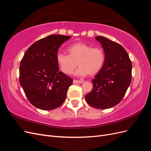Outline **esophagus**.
Returning <instances> with one entry per match:
<instances>
[{"instance_id": "esophagus-1", "label": "esophagus", "mask_w": 151, "mask_h": 151, "mask_svg": "<svg viewBox=\"0 0 151 151\" xmlns=\"http://www.w3.org/2000/svg\"><path fill=\"white\" fill-rule=\"evenodd\" d=\"M83 83V81H79V80H76L74 79V81H73V83L74 84H79V83Z\"/></svg>"}]
</instances>
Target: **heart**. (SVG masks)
Instances as JSON below:
<instances>
[{"instance_id":"1","label":"heart","mask_w":151,"mask_h":151,"mask_svg":"<svg viewBox=\"0 0 151 151\" xmlns=\"http://www.w3.org/2000/svg\"><path fill=\"white\" fill-rule=\"evenodd\" d=\"M68 55L58 52L56 60L62 72L70 74L77 64L79 68L75 72L76 76H94L101 70L104 62L105 54L101 47H93L91 45L77 42L67 48Z\"/></svg>"}]
</instances>
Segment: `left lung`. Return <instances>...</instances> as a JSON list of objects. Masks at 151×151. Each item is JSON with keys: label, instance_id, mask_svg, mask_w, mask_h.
<instances>
[{"label": "left lung", "instance_id": "left-lung-1", "mask_svg": "<svg viewBox=\"0 0 151 151\" xmlns=\"http://www.w3.org/2000/svg\"><path fill=\"white\" fill-rule=\"evenodd\" d=\"M105 54L104 64L92 80L93 88L86 95V102L98 109H108L119 103L132 80V65L120 44L103 36H96Z\"/></svg>", "mask_w": 151, "mask_h": 151}]
</instances>
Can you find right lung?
I'll use <instances>...</instances> for the list:
<instances>
[{"instance_id":"add662e5","label":"right lung","mask_w":151,"mask_h":151,"mask_svg":"<svg viewBox=\"0 0 151 151\" xmlns=\"http://www.w3.org/2000/svg\"><path fill=\"white\" fill-rule=\"evenodd\" d=\"M71 36L52 35L34 43L20 63L19 83L36 108L52 110L64 102L70 77L59 71L56 56L62 44Z\"/></svg>"}]
</instances>
